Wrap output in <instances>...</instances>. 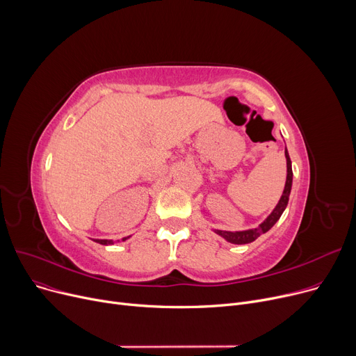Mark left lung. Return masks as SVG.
I'll return each instance as SVG.
<instances>
[{"label": "left lung", "instance_id": "left-lung-1", "mask_svg": "<svg viewBox=\"0 0 356 356\" xmlns=\"http://www.w3.org/2000/svg\"><path fill=\"white\" fill-rule=\"evenodd\" d=\"M284 156H286V163H287V175H286L284 190H283V194H282L277 205L275 207V210L268 214V217L256 228L244 229V232H224V229H214V233L221 236L228 243H233V244H248V243L254 241L261 234L267 233L268 229L279 221V218L282 217L283 211L286 210V207H287L289 195H290V191H291V182H293V171H291V161H290L287 148H284Z\"/></svg>", "mask_w": 356, "mask_h": 356}]
</instances>
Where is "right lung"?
<instances>
[{
  "instance_id": "obj_1",
  "label": "right lung",
  "mask_w": 356,
  "mask_h": 356,
  "mask_svg": "<svg viewBox=\"0 0 356 356\" xmlns=\"http://www.w3.org/2000/svg\"><path fill=\"white\" fill-rule=\"evenodd\" d=\"M129 237H124V238H122V241H124V240H128ZM96 243H99V244H103V245H111V244H113V240H95Z\"/></svg>"
}]
</instances>
